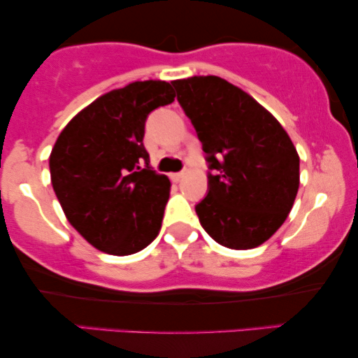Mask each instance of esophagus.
Listing matches in <instances>:
<instances>
[{
	"instance_id": "obj_1",
	"label": "esophagus",
	"mask_w": 358,
	"mask_h": 358,
	"mask_svg": "<svg viewBox=\"0 0 358 358\" xmlns=\"http://www.w3.org/2000/svg\"><path fill=\"white\" fill-rule=\"evenodd\" d=\"M169 178L173 182H179V180L184 178V173H173V174H169Z\"/></svg>"
}]
</instances>
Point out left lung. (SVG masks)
Returning <instances> with one entry per match:
<instances>
[{
    "mask_svg": "<svg viewBox=\"0 0 358 358\" xmlns=\"http://www.w3.org/2000/svg\"><path fill=\"white\" fill-rule=\"evenodd\" d=\"M208 163V192L195 205L215 241L252 249L285 222L300 185L290 136L248 92L218 76L171 81Z\"/></svg>",
    "mask_w": 358,
    "mask_h": 358,
    "instance_id": "obj_1",
    "label": "left lung"
}]
</instances>
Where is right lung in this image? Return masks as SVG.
<instances>
[{"label":"right lung","mask_w":358,"mask_h":358,"mask_svg":"<svg viewBox=\"0 0 358 358\" xmlns=\"http://www.w3.org/2000/svg\"><path fill=\"white\" fill-rule=\"evenodd\" d=\"M166 81H135L91 102L50 155L55 195L71 227L102 252L129 256L158 236L171 182L150 166L145 122L174 101Z\"/></svg>","instance_id":"1"}]
</instances>
